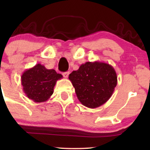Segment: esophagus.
Segmentation results:
<instances>
[{
  "label": "esophagus",
  "mask_w": 150,
  "mask_h": 150,
  "mask_svg": "<svg viewBox=\"0 0 150 150\" xmlns=\"http://www.w3.org/2000/svg\"><path fill=\"white\" fill-rule=\"evenodd\" d=\"M63 75L65 78H67L68 77V75H69V72H65V73H63Z\"/></svg>",
  "instance_id": "obj_1"
}]
</instances>
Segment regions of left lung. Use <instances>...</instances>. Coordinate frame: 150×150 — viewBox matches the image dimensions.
<instances>
[{"label":"left lung","mask_w":150,"mask_h":150,"mask_svg":"<svg viewBox=\"0 0 150 150\" xmlns=\"http://www.w3.org/2000/svg\"><path fill=\"white\" fill-rule=\"evenodd\" d=\"M78 100L86 107L95 108L112 96L117 75L112 65L104 62H86L69 75Z\"/></svg>","instance_id":"left-lung-1"}]
</instances>
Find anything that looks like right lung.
I'll return each mask as SVG.
<instances>
[{"instance_id": "add662e5", "label": "right lung", "mask_w": 150, "mask_h": 150, "mask_svg": "<svg viewBox=\"0 0 150 150\" xmlns=\"http://www.w3.org/2000/svg\"><path fill=\"white\" fill-rule=\"evenodd\" d=\"M62 77L55 70L46 69L38 63L22 73L21 82L26 96L34 102L41 103L51 97L56 82Z\"/></svg>"}]
</instances>
